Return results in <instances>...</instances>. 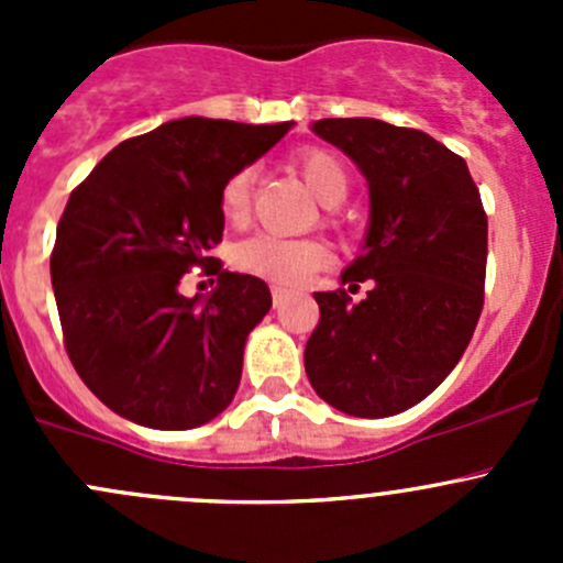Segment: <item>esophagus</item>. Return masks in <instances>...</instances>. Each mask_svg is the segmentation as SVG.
I'll return each mask as SVG.
<instances>
[{"instance_id":"obj_1","label":"esophagus","mask_w":563,"mask_h":563,"mask_svg":"<svg viewBox=\"0 0 563 563\" xmlns=\"http://www.w3.org/2000/svg\"><path fill=\"white\" fill-rule=\"evenodd\" d=\"M286 297H288V288L272 286V302H275V308H277V305H280Z\"/></svg>"}]
</instances>
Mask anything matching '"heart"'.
I'll return each instance as SVG.
<instances>
[{"mask_svg":"<svg viewBox=\"0 0 563 563\" xmlns=\"http://www.w3.org/2000/svg\"><path fill=\"white\" fill-rule=\"evenodd\" d=\"M297 168L323 207H338L349 192V176H345L338 157H332L329 152L305 150L297 157ZM253 181V168H240L225 179L223 190H220V212L229 223H242L247 218ZM231 258L247 275H258L264 280L280 283V286H297V283H305L310 275H316L318 269L332 264V250L321 240L255 234L240 242Z\"/></svg>","mask_w":563,"mask_h":563,"instance_id":"obj_1","label":"heart"}]
</instances>
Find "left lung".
<instances>
[{
    "instance_id": "left-lung-1",
    "label": "left lung",
    "mask_w": 563,
    "mask_h": 563,
    "mask_svg": "<svg viewBox=\"0 0 563 563\" xmlns=\"http://www.w3.org/2000/svg\"><path fill=\"white\" fill-rule=\"evenodd\" d=\"M371 190L362 253L340 280L367 297L318 291L321 321L305 345L316 395L351 417L417 406L460 362L485 302L487 218L463 157L422 130L382 119H318Z\"/></svg>"
}]
</instances>
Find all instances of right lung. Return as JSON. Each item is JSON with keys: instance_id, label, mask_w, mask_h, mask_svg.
<instances>
[{"instance_id": "right-lung-1", "label": "right lung", "mask_w": 563, "mask_h": 563, "mask_svg": "<svg viewBox=\"0 0 563 563\" xmlns=\"http://www.w3.org/2000/svg\"><path fill=\"white\" fill-rule=\"evenodd\" d=\"M291 122L185 117L111 150L70 192L51 286L73 367L119 417L155 430L207 424L234 400L247 334L272 308L261 277L220 269V190ZM219 272L187 300L190 265Z\"/></svg>"}]
</instances>
